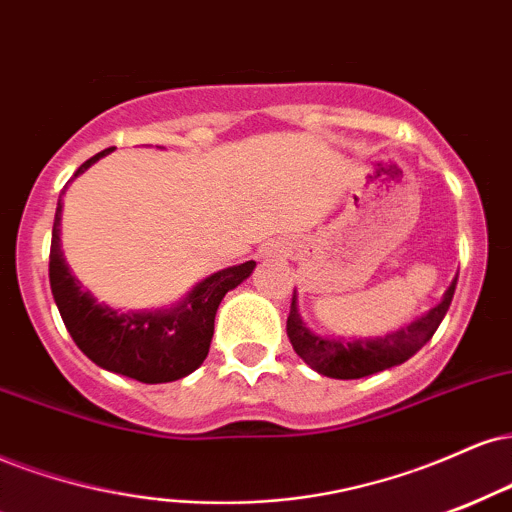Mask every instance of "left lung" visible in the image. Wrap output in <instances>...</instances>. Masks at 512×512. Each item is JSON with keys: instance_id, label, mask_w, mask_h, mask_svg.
I'll use <instances>...</instances> for the list:
<instances>
[{"instance_id": "8db88e82", "label": "left lung", "mask_w": 512, "mask_h": 512, "mask_svg": "<svg viewBox=\"0 0 512 512\" xmlns=\"http://www.w3.org/2000/svg\"><path fill=\"white\" fill-rule=\"evenodd\" d=\"M455 283L458 276L451 283L446 295L429 315H424L417 322H412L405 329L389 334L384 338H355V341H343V338H322L312 334L303 324L298 315V305H295V291L291 300V312H288L286 334L295 353H298L312 369L331 379H360L377 374L381 369H389L393 365H400L408 357H412L420 350L434 331L439 329L441 319L446 317L448 307H451Z\"/></svg>"}]
</instances>
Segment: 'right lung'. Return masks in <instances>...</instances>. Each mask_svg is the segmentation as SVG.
Instances as JSON below:
<instances>
[{
    "mask_svg": "<svg viewBox=\"0 0 512 512\" xmlns=\"http://www.w3.org/2000/svg\"><path fill=\"white\" fill-rule=\"evenodd\" d=\"M112 150L114 147L97 152L88 162L80 164L76 176ZM59 221L61 200L57 202L52 226L49 286L73 343L97 367L143 384H166L195 372L209 353L221 298L240 281L248 279L255 262L250 260L212 274L197 283L195 291L169 312H119L100 305L88 291L80 288L61 255Z\"/></svg>",
    "mask_w": 512,
    "mask_h": 512,
    "instance_id": "add662e5",
    "label": "right lung"
}]
</instances>
